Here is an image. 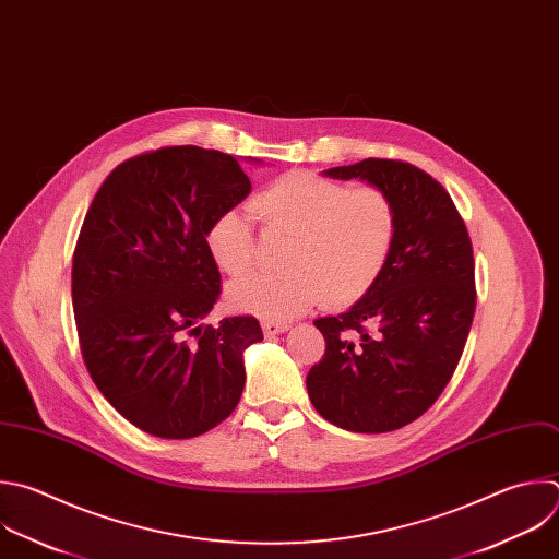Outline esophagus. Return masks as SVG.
I'll list each match as a JSON object with an SVG mask.
<instances>
[{
	"instance_id": "obj_1",
	"label": "esophagus",
	"mask_w": 559,
	"mask_h": 559,
	"mask_svg": "<svg viewBox=\"0 0 559 559\" xmlns=\"http://www.w3.org/2000/svg\"><path fill=\"white\" fill-rule=\"evenodd\" d=\"M263 333L270 337V335H276V333H283L289 329L287 322H272V320H263Z\"/></svg>"
}]
</instances>
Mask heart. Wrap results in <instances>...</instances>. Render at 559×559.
<instances>
[{"mask_svg":"<svg viewBox=\"0 0 559 559\" xmlns=\"http://www.w3.org/2000/svg\"><path fill=\"white\" fill-rule=\"evenodd\" d=\"M265 235H287L276 274L235 283L230 302L265 320H289L320 300L346 307L382 276L395 243L393 200L373 183L346 186L316 173L292 170L252 198ZM206 248L217 267L241 278L257 265V235L239 211L209 226Z\"/></svg>","mask_w":559,"mask_h":559,"instance_id":"b5f03b06","label":"heart"}]
</instances>
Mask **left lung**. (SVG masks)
<instances>
[{"label":"left lung","mask_w":559,"mask_h":559,"mask_svg":"<svg viewBox=\"0 0 559 559\" xmlns=\"http://www.w3.org/2000/svg\"><path fill=\"white\" fill-rule=\"evenodd\" d=\"M326 175L380 186L397 233L370 292L313 322L326 348L307 376L309 400L337 428L400 430L439 400L463 355L476 309L472 239L450 193L415 164L368 157Z\"/></svg>","instance_id":"1"}]
</instances>
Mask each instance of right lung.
I'll return each mask as SVG.
<instances>
[{
	"mask_svg": "<svg viewBox=\"0 0 559 559\" xmlns=\"http://www.w3.org/2000/svg\"><path fill=\"white\" fill-rule=\"evenodd\" d=\"M252 189L241 164L202 146H159L118 164L81 226L72 305L96 389L135 428L191 439L237 408L254 316L200 324L222 294L209 226Z\"/></svg>",
	"mask_w": 559,
	"mask_h": 559,
	"instance_id": "obj_1",
	"label": "right lung"
}]
</instances>
